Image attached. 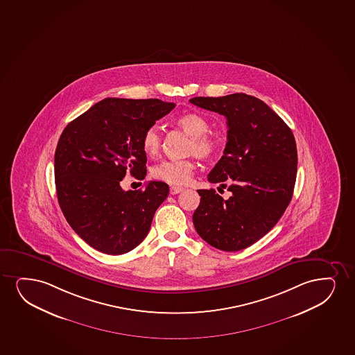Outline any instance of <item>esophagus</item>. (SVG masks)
I'll list each match as a JSON object with an SVG mask.
<instances>
[{"mask_svg":"<svg viewBox=\"0 0 355 355\" xmlns=\"http://www.w3.org/2000/svg\"><path fill=\"white\" fill-rule=\"evenodd\" d=\"M184 191V187H180V186H171V194H178L180 192H182Z\"/></svg>","mask_w":355,"mask_h":355,"instance_id":"34e87169","label":"esophagus"}]
</instances>
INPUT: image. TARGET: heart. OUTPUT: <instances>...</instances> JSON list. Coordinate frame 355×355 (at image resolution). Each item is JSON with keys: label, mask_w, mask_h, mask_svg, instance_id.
I'll list each match as a JSON object with an SVG mask.
<instances>
[{"label": "heart", "mask_w": 355, "mask_h": 355, "mask_svg": "<svg viewBox=\"0 0 355 355\" xmlns=\"http://www.w3.org/2000/svg\"><path fill=\"white\" fill-rule=\"evenodd\" d=\"M176 125L191 137L189 153L197 157L207 159L220 150V139L209 133V122L197 114H184L176 119ZM141 148L148 157H157L161 153L162 137L157 127H148L141 137ZM196 163L192 159L163 161L153 168L155 179L169 184H187L193 176Z\"/></svg>", "instance_id": "obj_1"}]
</instances>
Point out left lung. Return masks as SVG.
<instances>
[{
    "mask_svg": "<svg viewBox=\"0 0 355 355\" xmlns=\"http://www.w3.org/2000/svg\"><path fill=\"white\" fill-rule=\"evenodd\" d=\"M191 103L227 119L225 153L207 180L228 189H198L194 228L209 245L235 252L257 243L292 200L297 151L292 130L269 105L246 94L194 97Z\"/></svg>",
    "mask_w": 355,
    "mask_h": 355,
    "instance_id": "left-lung-1",
    "label": "left lung"
}]
</instances>
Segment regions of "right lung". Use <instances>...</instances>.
I'll return each mask as SVG.
<instances>
[{
  "label": "right lung",
  "instance_id": "right-lung-1",
  "mask_svg": "<svg viewBox=\"0 0 355 355\" xmlns=\"http://www.w3.org/2000/svg\"><path fill=\"white\" fill-rule=\"evenodd\" d=\"M175 108L159 99L105 98L69 122L55 151L60 207L73 230L94 250L123 254L146 238L169 186L150 181L125 191L130 171L143 180L146 155L141 137Z\"/></svg>",
  "mask_w": 355,
  "mask_h": 355
}]
</instances>
